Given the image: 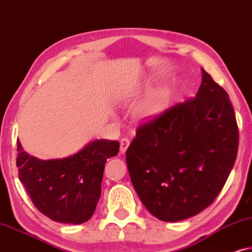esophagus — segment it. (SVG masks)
Returning <instances> with one entry per match:
<instances>
[{"label": "esophagus", "mask_w": 252, "mask_h": 252, "mask_svg": "<svg viewBox=\"0 0 252 252\" xmlns=\"http://www.w3.org/2000/svg\"><path fill=\"white\" fill-rule=\"evenodd\" d=\"M129 144H130V140L128 138L121 139V142H120V152H121V154H123L124 152H126V149H128Z\"/></svg>", "instance_id": "34e87169"}]
</instances>
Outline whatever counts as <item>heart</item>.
<instances>
[{
    "label": "heart",
    "instance_id": "1",
    "mask_svg": "<svg viewBox=\"0 0 252 252\" xmlns=\"http://www.w3.org/2000/svg\"><path fill=\"white\" fill-rule=\"evenodd\" d=\"M163 103H165V96H163L162 93H153V94L143 103V106L140 107V115L143 117H149L154 115V114L159 113L161 108H162Z\"/></svg>",
    "mask_w": 252,
    "mask_h": 252
}]
</instances>
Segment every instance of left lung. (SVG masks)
Returning a JSON list of instances; mask_svg holds the SVG:
<instances>
[{
  "instance_id": "8db88e82",
  "label": "left lung",
  "mask_w": 252,
  "mask_h": 252,
  "mask_svg": "<svg viewBox=\"0 0 252 252\" xmlns=\"http://www.w3.org/2000/svg\"><path fill=\"white\" fill-rule=\"evenodd\" d=\"M202 72L196 96L139 126L126 153L137 194L166 222L210 206L236 160L239 128L229 96Z\"/></svg>"
}]
</instances>
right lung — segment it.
I'll use <instances>...</instances> for the list:
<instances>
[{"instance_id": "1", "label": "right lung", "mask_w": 252, "mask_h": 252, "mask_svg": "<svg viewBox=\"0 0 252 252\" xmlns=\"http://www.w3.org/2000/svg\"><path fill=\"white\" fill-rule=\"evenodd\" d=\"M117 140L96 139L63 159L40 160L17 140L18 176L32 203L49 219L62 223L86 222L101 194L108 158L119 153Z\"/></svg>"}]
</instances>
